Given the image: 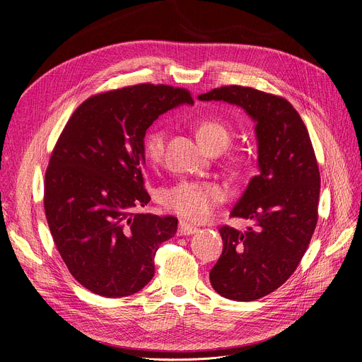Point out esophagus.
<instances>
[{"instance_id":"obj_1","label":"esophagus","mask_w":362,"mask_h":362,"mask_svg":"<svg viewBox=\"0 0 362 362\" xmlns=\"http://www.w3.org/2000/svg\"><path fill=\"white\" fill-rule=\"evenodd\" d=\"M198 232V227L194 226V224H189L186 221H180L179 223V229H177V233L180 236H186V235H194Z\"/></svg>"}]
</instances>
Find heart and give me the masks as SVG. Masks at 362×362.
Instances as JSON below:
<instances>
[{"label":"heart","mask_w":362,"mask_h":362,"mask_svg":"<svg viewBox=\"0 0 362 362\" xmlns=\"http://www.w3.org/2000/svg\"><path fill=\"white\" fill-rule=\"evenodd\" d=\"M195 135L199 144L210 152H221L230 142L232 132L218 119L206 117L195 123ZM165 132L160 126L149 127L142 136V152L151 164H157L163 158ZM224 199L223 187L211 182L180 180L164 189L161 195L163 205L177 216L204 221L211 217L216 206Z\"/></svg>","instance_id":"obj_1"}]
</instances>
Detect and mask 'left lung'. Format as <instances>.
Masks as SVG:
<instances>
[{"label":"left lung","mask_w":362,"mask_h":362,"mask_svg":"<svg viewBox=\"0 0 362 362\" xmlns=\"http://www.w3.org/2000/svg\"><path fill=\"white\" fill-rule=\"evenodd\" d=\"M198 100L238 105L257 123L259 173L230 213L252 226L243 232L220 227L223 252L210 272L221 296L255 300L293 274L315 230L320 170L314 148L298 111L277 95L230 85Z\"/></svg>","instance_id":"obj_1"}]
</instances>
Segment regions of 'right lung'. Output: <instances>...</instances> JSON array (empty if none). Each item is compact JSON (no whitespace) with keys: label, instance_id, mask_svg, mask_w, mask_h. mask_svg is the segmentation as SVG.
Listing matches in <instances>:
<instances>
[{"label":"right lung","instance_id":"right-lung-1","mask_svg":"<svg viewBox=\"0 0 362 362\" xmlns=\"http://www.w3.org/2000/svg\"><path fill=\"white\" fill-rule=\"evenodd\" d=\"M194 104L191 92L141 83L93 95L71 114L45 173L44 208L54 243L88 291L122 298L154 277L160 245L177 232L176 217L139 214L142 136L158 116Z\"/></svg>","mask_w":362,"mask_h":362}]
</instances>
